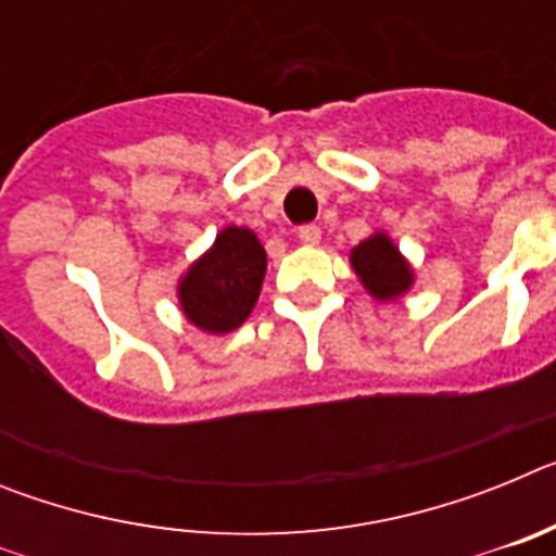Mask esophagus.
<instances>
[{"instance_id": "esophagus-1", "label": "esophagus", "mask_w": 556, "mask_h": 556, "mask_svg": "<svg viewBox=\"0 0 556 556\" xmlns=\"http://www.w3.org/2000/svg\"><path fill=\"white\" fill-rule=\"evenodd\" d=\"M298 239L306 248H314V244H320V228L317 225H303V228H298Z\"/></svg>"}]
</instances>
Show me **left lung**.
Wrapping results in <instances>:
<instances>
[{
    "mask_svg": "<svg viewBox=\"0 0 556 556\" xmlns=\"http://www.w3.org/2000/svg\"><path fill=\"white\" fill-rule=\"evenodd\" d=\"M351 267L367 294L378 303L401 301L415 287V269L409 258L384 230H376L351 250Z\"/></svg>",
    "mask_w": 556,
    "mask_h": 556,
    "instance_id": "8db88e82",
    "label": "left lung"
}]
</instances>
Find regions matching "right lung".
I'll return each mask as SVG.
<instances>
[{
	"instance_id": "1",
	"label": "right lung",
	"mask_w": 556,
	"mask_h": 556,
	"mask_svg": "<svg viewBox=\"0 0 556 556\" xmlns=\"http://www.w3.org/2000/svg\"><path fill=\"white\" fill-rule=\"evenodd\" d=\"M267 273V253L250 228L228 225L178 278L186 320L214 337L236 331L253 312Z\"/></svg>"
}]
</instances>
